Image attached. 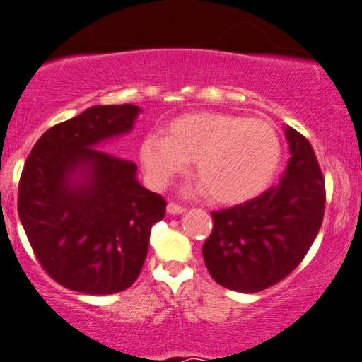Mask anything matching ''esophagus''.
Wrapping results in <instances>:
<instances>
[{
    "label": "esophagus",
    "mask_w": 362,
    "mask_h": 362,
    "mask_svg": "<svg viewBox=\"0 0 362 362\" xmlns=\"http://www.w3.org/2000/svg\"><path fill=\"white\" fill-rule=\"evenodd\" d=\"M166 211L170 212V214H182V212L186 211V207H182L181 204H176V202H170L166 207Z\"/></svg>",
    "instance_id": "1"
}]
</instances>
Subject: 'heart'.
I'll return each mask as SVG.
<instances>
[{
  "instance_id": "obj_1",
  "label": "heart",
  "mask_w": 362,
  "mask_h": 362,
  "mask_svg": "<svg viewBox=\"0 0 362 362\" xmlns=\"http://www.w3.org/2000/svg\"><path fill=\"white\" fill-rule=\"evenodd\" d=\"M141 165L155 187H165L194 161L197 192L237 204L264 192L279 171L281 143L269 122L234 113L197 112L176 118L166 136L148 135Z\"/></svg>"
}]
</instances>
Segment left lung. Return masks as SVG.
<instances>
[{
	"instance_id": "obj_1",
	"label": "left lung",
	"mask_w": 362,
	"mask_h": 362,
	"mask_svg": "<svg viewBox=\"0 0 362 362\" xmlns=\"http://www.w3.org/2000/svg\"><path fill=\"white\" fill-rule=\"evenodd\" d=\"M290 160L279 185L229 209L214 211L202 257L212 279L257 293L279 284L305 259L323 222V173L306 138L286 127Z\"/></svg>"
}]
</instances>
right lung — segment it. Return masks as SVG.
<instances>
[{
    "mask_svg": "<svg viewBox=\"0 0 362 362\" xmlns=\"http://www.w3.org/2000/svg\"><path fill=\"white\" fill-rule=\"evenodd\" d=\"M140 107L95 105L36 141L18 187V214L46 274L69 290L112 295L140 275L166 201L136 165L98 150L133 128Z\"/></svg>",
    "mask_w": 362,
    "mask_h": 362,
    "instance_id": "add662e5",
    "label": "right lung"
}]
</instances>
